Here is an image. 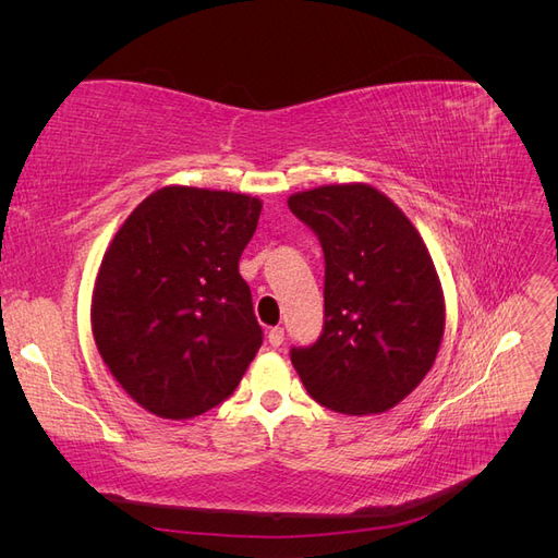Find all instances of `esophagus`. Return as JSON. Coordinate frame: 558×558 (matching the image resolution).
Returning a JSON list of instances; mask_svg holds the SVG:
<instances>
[{"instance_id": "esophagus-1", "label": "esophagus", "mask_w": 558, "mask_h": 558, "mask_svg": "<svg viewBox=\"0 0 558 558\" xmlns=\"http://www.w3.org/2000/svg\"><path fill=\"white\" fill-rule=\"evenodd\" d=\"M267 342L272 344V347H281V342H283V328H269L267 330Z\"/></svg>"}]
</instances>
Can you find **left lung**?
I'll list each match as a JSON object with an SVG mask.
<instances>
[{"label": "left lung", "instance_id": "obj_1", "mask_svg": "<svg viewBox=\"0 0 558 558\" xmlns=\"http://www.w3.org/2000/svg\"><path fill=\"white\" fill-rule=\"evenodd\" d=\"M326 256V324L291 361L328 410L396 408L424 381L445 337V293L426 242L369 183H330L289 197Z\"/></svg>", "mask_w": 558, "mask_h": 558}]
</instances>
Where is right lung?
<instances>
[{"mask_svg": "<svg viewBox=\"0 0 558 558\" xmlns=\"http://www.w3.org/2000/svg\"><path fill=\"white\" fill-rule=\"evenodd\" d=\"M263 202L165 185L118 228L99 263L90 326L99 356L150 414L183 421L223 402L263 344L240 258Z\"/></svg>", "mask_w": 558, "mask_h": 558, "instance_id": "obj_1", "label": "right lung"}]
</instances>
